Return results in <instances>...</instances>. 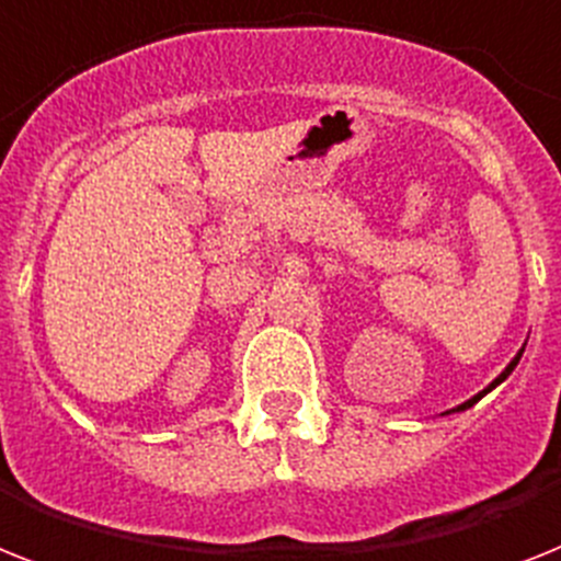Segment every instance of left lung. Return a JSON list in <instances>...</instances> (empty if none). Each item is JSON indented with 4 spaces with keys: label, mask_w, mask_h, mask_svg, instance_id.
Here are the masks:
<instances>
[{
    "label": "left lung",
    "mask_w": 561,
    "mask_h": 561,
    "mask_svg": "<svg viewBox=\"0 0 561 561\" xmlns=\"http://www.w3.org/2000/svg\"><path fill=\"white\" fill-rule=\"evenodd\" d=\"M522 352H525V348H522ZM518 359H522V354H516V359H513V363H510V366H507V368H504V371H502V375H499V377H495V380H493V383H490V386H486V389H484V391H481V394H476V398H472V400H467V403H461V407H458V409H470V407H472V403H478V400H481V398H484V394H486V391H490V389H495V386H499V383H502V380H507V375H510V371H513V368H516V363H518Z\"/></svg>",
    "instance_id": "8db88e82"
}]
</instances>
